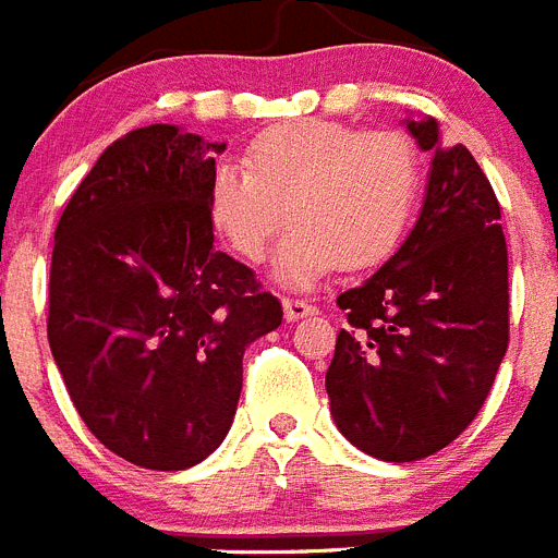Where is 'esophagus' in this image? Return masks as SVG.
Returning a JSON list of instances; mask_svg holds the SVG:
<instances>
[{
    "instance_id": "1",
    "label": "esophagus",
    "mask_w": 558,
    "mask_h": 558,
    "mask_svg": "<svg viewBox=\"0 0 558 558\" xmlns=\"http://www.w3.org/2000/svg\"><path fill=\"white\" fill-rule=\"evenodd\" d=\"M314 312H317V308H314L312 303H306V300H292V298L283 300V317L289 319V323H298V319H303V317H312Z\"/></svg>"
}]
</instances>
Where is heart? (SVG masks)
<instances>
[{
  "label": "heart",
  "mask_w": 558,
  "mask_h": 558,
  "mask_svg": "<svg viewBox=\"0 0 558 558\" xmlns=\"http://www.w3.org/2000/svg\"><path fill=\"white\" fill-rule=\"evenodd\" d=\"M244 168L210 173L213 230L239 258L258 264L283 221L272 278L312 289L333 266L362 269L385 260L413 219L421 168L399 132H365L331 120H294L258 134Z\"/></svg>",
  "instance_id": "heart-1"
}]
</instances>
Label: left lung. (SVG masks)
I'll list each match as a JSON object with an SVG mask.
<instances>
[{
    "instance_id": "1",
    "label": "left lung",
    "mask_w": 558,
    "mask_h": 558,
    "mask_svg": "<svg viewBox=\"0 0 558 558\" xmlns=\"http://www.w3.org/2000/svg\"><path fill=\"white\" fill-rule=\"evenodd\" d=\"M404 129L433 154L424 207L404 244L337 298L326 373L333 424L353 447L410 463L449 447L474 421L508 348V250L500 202L466 145L435 118Z\"/></svg>"
}]
</instances>
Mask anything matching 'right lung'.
<instances>
[{
    "mask_svg": "<svg viewBox=\"0 0 558 558\" xmlns=\"http://www.w3.org/2000/svg\"><path fill=\"white\" fill-rule=\"evenodd\" d=\"M210 143L171 123L100 154L56 227L50 351L89 433L134 466L179 472L227 438L244 351L280 326L278 298L216 252Z\"/></svg>",
    "mask_w": 558,
    "mask_h": 558,
    "instance_id": "1",
    "label": "right lung"
}]
</instances>
